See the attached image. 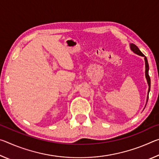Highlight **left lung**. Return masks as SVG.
Here are the masks:
<instances>
[{
    "label": "left lung",
    "mask_w": 159,
    "mask_h": 159,
    "mask_svg": "<svg viewBox=\"0 0 159 159\" xmlns=\"http://www.w3.org/2000/svg\"><path fill=\"white\" fill-rule=\"evenodd\" d=\"M130 47H131V50H133L134 53H136V54H138V55H141V56H143V57H144L145 66H146V70H145V75H146L147 83H148V85H149V90H148V97H147V101H148V98H149V91H150L151 81H150V77L149 76V64H148L147 59L144 55V54L142 53L141 51L139 50V48L137 47L135 45H134V44H131L130 45Z\"/></svg>",
    "instance_id": "1"
}]
</instances>
